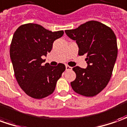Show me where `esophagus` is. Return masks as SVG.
Instances as JSON below:
<instances>
[{
  "label": "esophagus",
  "mask_w": 127,
  "mask_h": 127,
  "mask_svg": "<svg viewBox=\"0 0 127 127\" xmlns=\"http://www.w3.org/2000/svg\"><path fill=\"white\" fill-rule=\"evenodd\" d=\"M66 70L67 71H69V70H71V69H72V67H71L70 66H69V65H66Z\"/></svg>",
  "instance_id": "1"
}]
</instances>
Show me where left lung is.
<instances>
[{
    "label": "left lung",
    "instance_id": "obj_1",
    "mask_svg": "<svg viewBox=\"0 0 127 127\" xmlns=\"http://www.w3.org/2000/svg\"><path fill=\"white\" fill-rule=\"evenodd\" d=\"M67 35L76 40L78 55L86 56L88 67H75L76 77L71 82L75 93L84 96H94L106 87L111 79L118 56L117 39L111 28L96 21H90L73 30H66Z\"/></svg>",
    "mask_w": 127,
    "mask_h": 127
}]
</instances>
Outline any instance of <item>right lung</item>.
<instances>
[{"mask_svg":"<svg viewBox=\"0 0 127 127\" xmlns=\"http://www.w3.org/2000/svg\"><path fill=\"white\" fill-rule=\"evenodd\" d=\"M63 31L51 32L36 24L21 25L16 29L10 44L9 54L14 76L21 88L32 98L40 99L51 95L65 65L42 64L52 49L53 43Z\"/></svg>","mask_w":127,"mask_h":127,"instance_id":"1","label":"right lung"}]
</instances>
